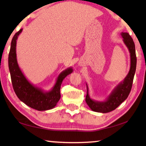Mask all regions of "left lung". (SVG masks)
<instances>
[{
    "mask_svg": "<svg viewBox=\"0 0 146 146\" xmlns=\"http://www.w3.org/2000/svg\"><path fill=\"white\" fill-rule=\"evenodd\" d=\"M123 41L129 49L131 58V66L129 73L126 77L120 82L110 94L106 101L99 102L92 100L88 93L87 84V95L86 102L91 110L95 112L106 113L115 110L127 98L131 91L134 78L136 67H137V56L135 53V46L131 36L127 33H121Z\"/></svg>",
    "mask_w": 146,
    "mask_h": 146,
    "instance_id": "1",
    "label": "left lung"
}]
</instances>
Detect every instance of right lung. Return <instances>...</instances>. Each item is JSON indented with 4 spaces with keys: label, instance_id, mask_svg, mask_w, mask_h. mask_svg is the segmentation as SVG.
I'll return each mask as SVG.
<instances>
[{
    "label": "right lung",
    "instance_id": "right-lung-1",
    "mask_svg": "<svg viewBox=\"0 0 146 146\" xmlns=\"http://www.w3.org/2000/svg\"><path fill=\"white\" fill-rule=\"evenodd\" d=\"M22 31L23 29H20L12 38L8 56L9 70L15 93L17 97L29 107L38 111L51 110L55 108L60 100L61 84L64 78L73 72V69L69 68L59 74L55 84L48 92L34 86L24 75L17 60V40Z\"/></svg>",
    "mask_w": 146,
    "mask_h": 146
}]
</instances>
